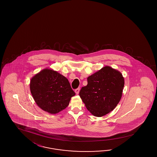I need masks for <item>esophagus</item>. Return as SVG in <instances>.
Masks as SVG:
<instances>
[{
	"mask_svg": "<svg viewBox=\"0 0 157 157\" xmlns=\"http://www.w3.org/2000/svg\"><path fill=\"white\" fill-rule=\"evenodd\" d=\"M79 91H80V89H79V88H78V89H75V93H76V94H79Z\"/></svg>",
	"mask_w": 157,
	"mask_h": 157,
	"instance_id": "34e87169",
	"label": "esophagus"
}]
</instances>
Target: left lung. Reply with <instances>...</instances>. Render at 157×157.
<instances>
[{
    "label": "left lung",
    "mask_w": 157,
    "mask_h": 157,
    "mask_svg": "<svg viewBox=\"0 0 157 157\" xmlns=\"http://www.w3.org/2000/svg\"><path fill=\"white\" fill-rule=\"evenodd\" d=\"M124 86L123 75L118 70L105 66L87 78L79 96L91 114L102 117L112 111L121 100Z\"/></svg>",
    "instance_id": "obj_1"
}]
</instances>
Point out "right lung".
<instances>
[{
	"label": "right lung",
	"instance_id": "add662e5",
	"mask_svg": "<svg viewBox=\"0 0 157 157\" xmlns=\"http://www.w3.org/2000/svg\"><path fill=\"white\" fill-rule=\"evenodd\" d=\"M30 89L38 106L51 114H56L66 108L71 98L75 95L65 76L48 68L32 77Z\"/></svg>",
	"mask_w": 157,
	"mask_h": 157
}]
</instances>
